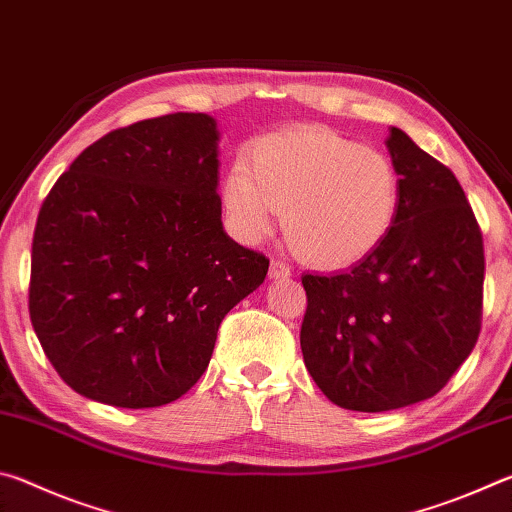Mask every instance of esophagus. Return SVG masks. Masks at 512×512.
<instances>
[{
	"label": "esophagus",
	"instance_id": "esophagus-1",
	"mask_svg": "<svg viewBox=\"0 0 512 512\" xmlns=\"http://www.w3.org/2000/svg\"><path fill=\"white\" fill-rule=\"evenodd\" d=\"M268 277H271V280H287V277H291V268L273 259L271 268H268Z\"/></svg>",
	"mask_w": 512,
	"mask_h": 512
}]
</instances>
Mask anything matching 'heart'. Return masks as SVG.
Here are the masks:
<instances>
[{
  "instance_id": "1",
  "label": "heart",
  "mask_w": 512,
  "mask_h": 512,
  "mask_svg": "<svg viewBox=\"0 0 512 512\" xmlns=\"http://www.w3.org/2000/svg\"><path fill=\"white\" fill-rule=\"evenodd\" d=\"M223 207L237 237L262 244L287 210V237L318 266H350L391 235L402 183L384 151L332 128L300 126L250 144L228 169Z\"/></svg>"
}]
</instances>
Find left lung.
<instances>
[{
  "label": "left lung",
  "mask_w": 512,
  "mask_h": 512,
  "mask_svg": "<svg viewBox=\"0 0 512 512\" xmlns=\"http://www.w3.org/2000/svg\"><path fill=\"white\" fill-rule=\"evenodd\" d=\"M402 203L391 235L348 271L302 275L300 348L341 409L381 413L429 400L481 329L483 237L445 164L391 128Z\"/></svg>",
  "instance_id": "1"
}]
</instances>
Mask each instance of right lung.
I'll return each instance as SVG.
<instances>
[{
  "instance_id": "1",
  "label": "right lung",
  "mask_w": 512,
  "mask_h": 512,
  "mask_svg": "<svg viewBox=\"0 0 512 512\" xmlns=\"http://www.w3.org/2000/svg\"><path fill=\"white\" fill-rule=\"evenodd\" d=\"M219 128L176 112L88 146L40 207L29 314L69 388L121 409L162 406L212 359L225 314L268 259L221 223Z\"/></svg>"
}]
</instances>
